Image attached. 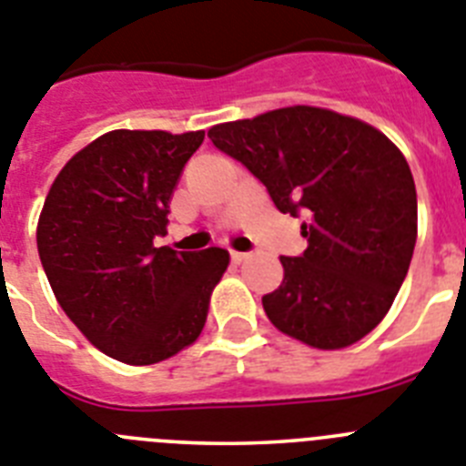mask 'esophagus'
<instances>
[{"label": "esophagus", "instance_id": "obj_1", "mask_svg": "<svg viewBox=\"0 0 466 466\" xmlns=\"http://www.w3.org/2000/svg\"><path fill=\"white\" fill-rule=\"evenodd\" d=\"M229 258H232L234 265H241V262H246L248 253H241V250H232V253H229Z\"/></svg>", "mask_w": 466, "mask_h": 466}]
</instances>
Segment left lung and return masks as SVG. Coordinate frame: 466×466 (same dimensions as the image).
Masks as SVG:
<instances>
[{"label": "left lung", "mask_w": 466, "mask_h": 466, "mask_svg": "<svg viewBox=\"0 0 466 466\" xmlns=\"http://www.w3.org/2000/svg\"><path fill=\"white\" fill-rule=\"evenodd\" d=\"M208 137L281 213L309 216L305 253L279 258L283 281L262 298L267 319L314 350L366 338L390 311L418 238V194L401 149L366 121L311 105L216 124Z\"/></svg>", "instance_id": "8db88e82"}]
</instances>
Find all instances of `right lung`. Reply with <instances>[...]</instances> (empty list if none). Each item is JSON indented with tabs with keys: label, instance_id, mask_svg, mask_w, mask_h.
Wrapping results in <instances>:
<instances>
[{
	"label": "right lung",
	"instance_id": "right-lung-1",
	"mask_svg": "<svg viewBox=\"0 0 466 466\" xmlns=\"http://www.w3.org/2000/svg\"><path fill=\"white\" fill-rule=\"evenodd\" d=\"M204 131H107L60 168L37 222L51 290L93 347L152 366L194 345L225 248H155L168 201Z\"/></svg>",
	"mask_w": 466,
	"mask_h": 466
}]
</instances>
